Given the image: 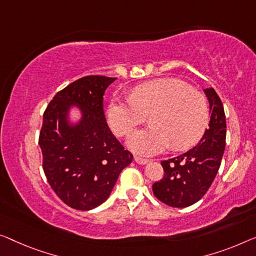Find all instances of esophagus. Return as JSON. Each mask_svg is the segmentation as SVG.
Here are the masks:
<instances>
[{"mask_svg": "<svg viewBox=\"0 0 256 256\" xmlns=\"http://www.w3.org/2000/svg\"><path fill=\"white\" fill-rule=\"evenodd\" d=\"M134 161H136V163H138V164L144 166V164H147L148 162H150V160L144 158H140V156H136V158H134Z\"/></svg>", "mask_w": 256, "mask_h": 256, "instance_id": "obj_1", "label": "esophagus"}]
</instances>
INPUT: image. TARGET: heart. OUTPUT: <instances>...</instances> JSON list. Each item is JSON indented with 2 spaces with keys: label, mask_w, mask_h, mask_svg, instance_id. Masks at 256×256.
I'll list each match as a JSON object with an SVG mask.
<instances>
[{
  "label": "heart",
  "mask_w": 256,
  "mask_h": 256,
  "mask_svg": "<svg viewBox=\"0 0 256 256\" xmlns=\"http://www.w3.org/2000/svg\"><path fill=\"white\" fill-rule=\"evenodd\" d=\"M150 115L152 125L130 136L128 147L138 154L194 146L207 128L209 109L200 92L177 79L163 78L136 86L131 98H115L108 106V123L118 136H126Z\"/></svg>",
  "instance_id": "obj_1"
}]
</instances>
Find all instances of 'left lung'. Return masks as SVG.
<instances>
[{
	"label": "left lung",
	"instance_id": "obj_1",
	"mask_svg": "<svg viewBox=\"0 0 256 256\" xmlns=\"http://www.w3.org/2000/svg\"><path fill=\"white\" fill-rule=\"evenodd\" d=\"M209 101L208 128L192 150L162 161L164 176L152 192L170 207L185 208L199 201L212 184L226 150V120L223 104L214 88H206Z\"/></svg>",
	"mask_w": 256,
	"mask_h": 256
}]
</instances>
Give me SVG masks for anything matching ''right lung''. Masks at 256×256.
<instances>
[{"label": "right lung", "mask_w": 256, "mask_h": 256, "mask_svg": "<svg viewBox=\"0 0 256 256\" xmlns=\"http://www.w3.org/2000/svg\"><path fill=\"white\" fill-rule=\"evenodd\" d=\"M116 79L76 80L55 95L44 114L39 144L44 174L60 199L78 210L104 204L133 160L106 123L104 95ZM74 108L80 112L76 122L70 117Z\"/></svg>", "instance_id": "add662e5"}]
</instances>
